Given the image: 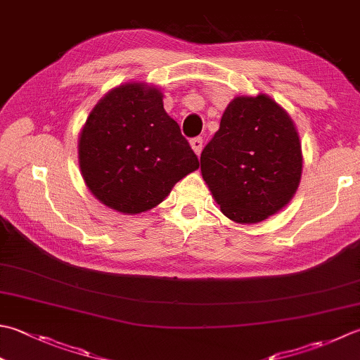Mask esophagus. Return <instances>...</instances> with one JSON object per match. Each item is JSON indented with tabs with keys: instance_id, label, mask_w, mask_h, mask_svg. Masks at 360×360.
<instances>
[{
	"instance_id": "esophagus-1",
	"label": "esophagus",
	"mask_w": 360,
	"mask_h": 360,
	"mask_svg": "<svg viewBox=\"0 0 360 360\" xmlns=\"http://www.w3.org/2000/svg\"><path fill=\"white\" fill-rule=\"evenodd\" d=\"M190 146H192V150L195 151L196 156H200L202 151V137H195L190 140Z\"/></svg>"
}]
</instances>
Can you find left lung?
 I'll use <instances>...</instances> for the list:
<instances>
[{
	"label": "left lung",
	"mask_w": 360,
	"mask_h": 360,
	"mask_svg": "<svg viewBox=\"0 0 360 360\" xmlns=\"http://www.w3.org/2000/svg\"><path fill=\"white\" fill-rule=\"evenodd\" d=\"M201 174L229 220L255 224L285 207L301 181L297 126L271 96L232 100L201 153Z\"/></svg>",
	"instance_id": "1"
}]
</instances>
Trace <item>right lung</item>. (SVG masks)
I'll return each instance as SVG.
<instances>
[{
	"mask_svg": "<svg viewBox=\"0 0 360 360\" xmlns=\"http://www.w3.org/2000/svg\"><path fill=\"white\" fill-rule=\"evenodd\" d=\"M162 100L160 89L146 82L120 84L95 104L82 126V179L115 212L136 215L156 207L176 182L198 168V158Z\"/></svg>",
	"mask_w": 360,
	"mask_h": 360,
	"instance_id": "add662e5",
	"label": "right lung"
}]
</instances>
